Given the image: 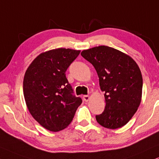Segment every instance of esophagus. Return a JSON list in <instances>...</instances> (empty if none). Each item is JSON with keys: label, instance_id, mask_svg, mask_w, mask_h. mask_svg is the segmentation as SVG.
<instances>
[{"label": "esophagus", "instance_id": "esophagus-1", "mask_svg": "<svg viewBox=\"0 0 159 159\" xmlns=\"http://www.w3.org/2000/svg\"><path fill=\"white\" fill-rule=\"evenodd\" d=\"M89 95H84V97H83V99H84V100L85 102H87V101H89Z\"/></svg>", "mask_w": 159, "mask_h": 159}]
</instances>
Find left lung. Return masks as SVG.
<instances>
[{
    "instance_id": "left-lung-1",
    "label": "left lung",
    "mask_w": 159,
    "mask_h": 159,
    "mask_svg": "<svg viewBox=\"0 0 159 159\" xmlns=\"http://www.w3.org/2000/svg\"><path fill=\"white\" fill-rule=\"evenodd\" d=\"M81 55L94 66L105 93V109L96 115V120L109 129L122 127L141 103L143 81L139 67L127 54L105 45L84 50Z\"/></svg>"
}]
</instances>
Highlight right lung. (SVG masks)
<instances>
[{
    "label": "right lung",
    "mask_w": 159,
    "mask_h": 159,
    "mask_svg": "<svg viewBox=\"0 0 159 159\" xmlns=\"http://www.w3.org/2000/svg\"><path fill=\"white\" fill-rule=\"evenodd\" d=\"M80 51L58 48L39 54L26 70L23 94L28 109L48 130L65 129L73 120L81 98L75 97L66 71Z\"/></svg>",
    "instance_id": "add662e5"
}]
</instances>
